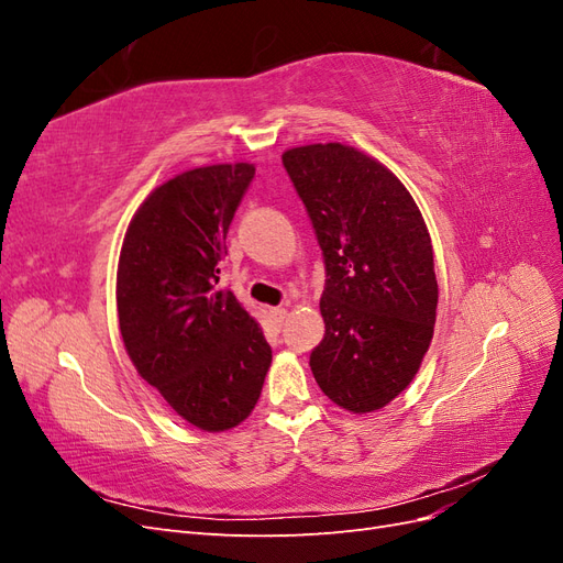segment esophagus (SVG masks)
Wrapping results in <instances>:
<instances>
[{"instance_id": "obj_1", "label": "esophagus", "mask_w": 563, "mask_h": 563, "mask_svg": "<svg viewBox=\"0 0 563 563\" xmlns=\"http://www.w3.org/2000/svg\"><path fill=\"white\" fill-rule=\"evenodd\" d=\"M269 314H272V321H275V327H282L286 319V308H275Z\"/></svg>"}]
</instances>
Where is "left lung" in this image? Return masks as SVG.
<instances>
[{"instance_id":"obj_1","label":"left lung","mask_w":563,"mask_h":563,"mask_svg":"<svg viewBox=\"0 0 563 563\" xmlns=\"http://www.w3.org/2000/svg\"><path fill=\"white\" fill-rule=\"evenodd\" d=\"M327 265V323L314 380L350 413H371L411 385L437 319L428 225L404 183L356 147L314 143L282 155Z\"/></svg>"}]
</instances>
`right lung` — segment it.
I'll return each instance as SVG.
<instances>
[{"instance_id":"1","label":"right lung","mask_w":563,"mask_h":563,"mask_svg":"<svg viewBox=\"0 0 563 563\" xmlns=\"http://www.w3.org/2000/svg\"><path fill=\"white\" fill-rule=\"evenodd\" d=\"M246 162L183 172L133 213L117 267L119 331L135 371L203 432H225L258 404L272 350L232 291L218 288Z\"/></svg>"}]
</instances>
